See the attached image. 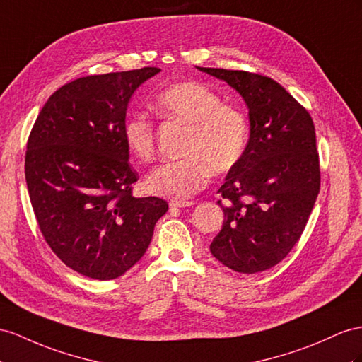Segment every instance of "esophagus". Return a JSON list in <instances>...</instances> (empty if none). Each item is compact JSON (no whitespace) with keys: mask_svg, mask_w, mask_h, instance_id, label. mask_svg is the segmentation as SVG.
Masks as SVG:
<instances>
[{"mask_svg":"<svg viewBox=\"0 0 362 362\" xmlns=\"http://www.w3.org/2000/svg\"><path fill=\"white\" fill-rule=\"evenodd\" d=\"M192 205H196V203H194V202H177V200L170 202L171 208H188V206H192Z\"/></svg>","mask_w":362,"mask_h":362,"instance_id":"1","label":"esophagus"}]
</instances>
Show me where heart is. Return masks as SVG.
I'll use <instances>...</instances> for the list:
<instances>
[{
  "instance_id": "1",
  "label": "heart",
  "mask_w": 362,
  "mask_h": 362,
  "mask_svg": "<svg viewBox=\"0 0 362 362\" xmlns=\"http://www.w3.org/2000/svg\"><path fill=\"white\" fill-rule=\"evenodd\" d=\"M154 110L168 120L188 127L180 160L160 165L145 179V189L154 196L185 202L208 183L211 174H225L238 165L249 141L246 116L205 84L177 82L153 100ZM127 150L141 162L153 160L154 125L145 115L129 116L122 128Z\"/></svg>"
}]
</instances>
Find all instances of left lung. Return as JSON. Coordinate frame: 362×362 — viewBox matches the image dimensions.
I'll use <instances>...</instances> for the list:
<instances>
[{"label": "left lung", "mask_w": 362, "mask_h": 362, "mask_svg": "<svg viewBox=\"0 0 362 362\" xmlns=\"http://www.w3.org/2000/svg\"><path fill=\"white\" fill-rule=\"evenodd\" d=\"M197 69L242 95L251 124L245 156L218 189L225 221L209 246L211 254L235 272H263L292 251L320 192L313 120L271 78Z\"/></svg>", "instance_id": "obj_1"}]
</instances>
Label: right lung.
I'll return each mask as SVG.
<instances>
[{
  "instance_id": "1",
  "label": "right lung",
  "mask_w": 362,
  "mask_h": 362,
  "mask_svg": "<svg viewBox=\"0 0 362 362\" xmlns=\"http://www.w3.org/2000/svg\"><path fill=\"white\" fill-rule=\"evenodd\" d=\"M160 71L144 67L79 78L45 102L25 151V182L45 242L59 260L113 280L150 246L168 203L133 197L139 175L122 128L133 93Z\"/></svg>"
}]
</instances>
